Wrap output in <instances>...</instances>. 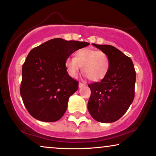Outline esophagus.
<instances>
[{"instance_id": "1", "label": "esophagus", "mask_w": 156, "mask_h": 156, "mask_svg": "<svg viewBox=\"0 0 156 156\" xmlns=\"http://www.w3.org/2000/svg\"><path fill=\"white\" fill-rule=\"evenodd\" d=\"M84 86H85V84H83V83H82V82L79 83V87H80V88H82V87H84Z\"/></svg>"}]
</instances>
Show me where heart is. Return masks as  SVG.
Masks as SVG:
<instances>
[{"mask_svg": "<svg viewBox=\"0 0 156 156\" xmlns=\"http://www.w3.org/2000/svg\"><path fill=\"white\" fill-rule=\"evenodd\" d=\"M110 62L108 54L100 50L81 48L74 53V58H68L65 66L68 74L76 77L81 66L84 75L92 82H100L108 74Z\"/></svg>", "mask_w": 156, "mask_h": 156, "instance_id": "obj_1", "label": "heart"}]
</instances>
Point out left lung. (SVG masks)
I'll return each mask as SVG.
<instances>
[{"label": "left lung", "mask_w": 156, "mask_h": 156, "mask_svg": "<svg viewBox=\"0 0 156 156\" xmlns=\"http://www.w3.org/2000/svg\"><path fill=\"white\" fill-rule=\"evenodd\" d=\"M110 58V69L100 82L89 84L91 95L87 108L94 120L113 122L128 110L135 97L136 74L131 58L111 45L93 44Z\"/></svg>", "instance_id": "left-lung-1"}]
</instances>
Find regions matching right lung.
<instances>
[{
  "mask_svg": "<svg viewBox=\"0 0 156 156\" xmlns=\"http://www.w3.org/2000/svg\"><path fill=\"white\" fill-rule=\"evenodd\" d=\"M87 42L53 38L34 48L22 66L20 93L29 114L44 122L62 118L79 82L68 74L65 62Z\"/></svg>",
  "mask_w": 156,
  "mask_h": 156,
  "instance_id": "add662e5",
  "label": "right lung"
}]
</instances>
